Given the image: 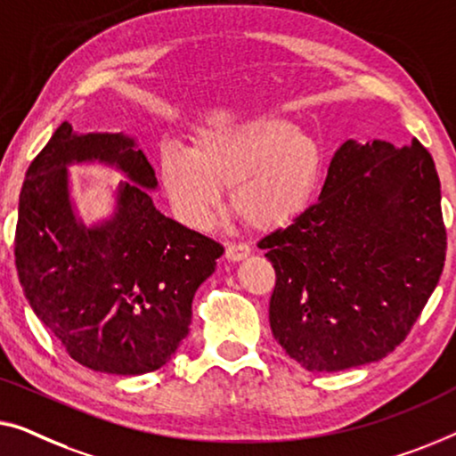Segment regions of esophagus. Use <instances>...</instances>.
<instances>
[{
  "label": "esophagus",
  "mask_w": 456,
  "mask_h": 456,
  "mask_svg": "<svg viewBox=\"0 0 456 456\" xmlns=\"http://www.w3.org/2000/svg\"><path fill=\"white\" fill-rule=\"evenodd\" d=\"M249 252H252V249H249L248 243H243V241H231V243H227V248H225V256H227V260H231V262L248 258Z\"/></svg>",
  "instance_id": "1"
}]
</instances>
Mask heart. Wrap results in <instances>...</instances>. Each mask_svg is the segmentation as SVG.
<instances>
[{"instance_id":"1","label":"heart","mask_w":456,"mask_h":456,"mask_svg":"<svg viewBox=\"0 0 456 456\" xmlns=\"http://www.w3.org/2000/svg\"><path fill=\"white\" fill-rule=\"evenodd\" d=\"M322 169L314 138L289 119L260 115L198 132L191 149L165 146L161 177L175 213L207 227L231 183V207L256 227L279 225L304 207Z\"/></svg>"}]
</instances>
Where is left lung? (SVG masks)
Returning a JSON list of instances; mask_svg holds the SVG:
<instances>
[{"mask_svg": "<svg viewBox=\"0 0 456 456\" xmlns=\"http://www.w3.org/2000/svg\"><path fill=\"white\" fill-rule=\"evenodd\" d=\"M277 283L273 335L310 371L387 357L405 341L438 285L446 258L440 179L413 140H347L318 200L262 237Z\"/></svg>", "mask_w": 456, "mask_h": 456, "instance_id": "left-lung-1", "label": "left lung"}]
</instances>
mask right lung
Segmentation results:
<instances>
[{
  "label": "right lung",
  "mask_w": 456,
  "mask_h": 456,
  "mask_svg": "<svg viewBox=\"0 0 456 456\" xmlns=\"http://www.w3.org/2000/svg\"><path fill=\"white\" fill-rule=\"evenodd\" d=\"M115 166L109 220L86 228L69 200L67 167ZM157 177L136 140L76 134L68 121L35 157L22 183L16 271L37 318L69 357L94 371L138 376L169 362L188 337L191 299L225 252L152 204Z\"/></svg>",
  "instance_id": "add662e5"
}]
</instances>
